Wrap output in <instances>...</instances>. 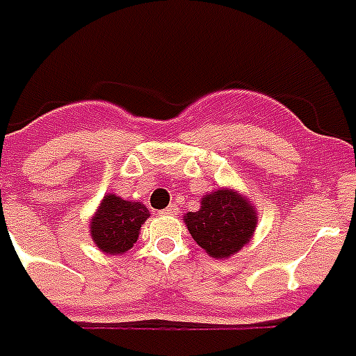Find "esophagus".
I'll return each mask as SVG.
<instances>
[{
    "instance_id": "esophagus-1",
    "label": "esophagus",
    "mask_w": 356,
    "mask_h": 356,
    "mask_svg": "<svg viewBox=\"0 0 356 356\" xmlns=\"http://www.w3.org/2000/svg\"><path fill=\"white\" fill-rule=\"evenodd\" d=\"M177 212H179V208L175 207V204H170V207L164 208L161 213H164V216H177Z\"/></svg>"
}]
</instances>
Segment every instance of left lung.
Wrapping results in <instances>:
<instances>
[{"label": "left lung", "instance_id": "8db88e82", "mask_svg": "<svg viewBox=\"0 0 356 356\" xmlns=\"http://www.w3.org/2000/svg\"><path fill=\"white\" fill-rule=\"evenodd\" d=\"M184 225L210 258L227 259L250 243L258 210L236 190L219 188L203 195L197 212L184 213Z\"/></svg>", "mask_w": 356, "mask_h": 356}]
</instances>
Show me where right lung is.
<instances>
[{"label":"right lung","mask_w":356,"mask_h":356,"mask_svg":"<svg viewBox=\"0 0 356 356\" xmlns=\"http://www.w3.org/2000/svg\"><path fill=\"white\" fill-rule=\"evenodd\" d=\"M148 218L149 210L143 203L108 193L91 218L89 234L100 252L118 256L137 243L140 227Z\"/></svg>","instance_id":"right-lung-1"}]
</instances>
